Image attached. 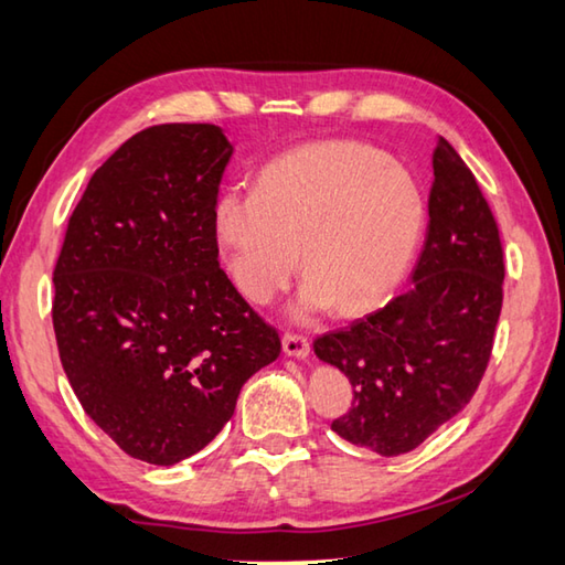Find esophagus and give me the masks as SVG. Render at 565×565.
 Masks as SVG:
<instances>
[{"label":"esophagus","mask_w":565,"mask_h":565,"mask_svg":"<svg viewBox=\"0 0 565 565\" xmlns=\"http://www.w3.org/2000/svg\"><path fill=\"white\" fill-rule=\"evenodd\" d=\"M281 343H284V353H286V355L306 358V355L311 353L309 338L301 335V333H289V331H286V333L281 335Z\"/></svg>","instance_id":"esophagus-1"}]
</instances>
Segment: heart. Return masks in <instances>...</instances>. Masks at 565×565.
Here are the masks:
<instances>
[{"mask_svg": "<svg viewBox=\"0 0 565 565\" xmlns=\"http://www.w3.org/2000/svg\"><path fill=\"white\" fill-rule=\"evenodd\" d=\"M425 224L417 182L355 140L301 146L271 160L254 192L230 190L214 230L239 291L269 303L299 266L294 313L373 309L407 271Z\"/></svg>", "mask_w": 565, "mask_h": 565, "instance_id": "heart-1", "label": "heart"}]
</instances>
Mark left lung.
<instances>
[{
	"mask_svg": "<svg viewBox=\"0 0 565 565\" xmlns=\"http://www.w3.org/2000/svg\"><path fill=\"white\" fill-rule=\"evenodd\" d=\"M425 247L413 286L313 351L353 385L331 429L383 457L413 452L477 393L504 301V252L477 178L445 138L433 156Z\"/></svg>",
	"mask_w": 565,
	"mask_h": 565,
	"instance_id": "8db88e82",
	"label": "left lung"
}]
</instances>
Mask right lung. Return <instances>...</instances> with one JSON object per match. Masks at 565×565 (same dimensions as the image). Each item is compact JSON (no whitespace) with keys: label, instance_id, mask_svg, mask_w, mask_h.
I'll return each mask as SVG.
<instances>
[{"label":"right lung","instance_id":"right-lung-1","mask_svg":"<svg viewBox=\"0 0 565 565\" xmlns=\"http://www.w3.org/2000/svg\"><path fill=\"white\" fill-rule=\"evenodd\" d=\"M232 142L210 122L132 136L88 180L54 269V333L86 415L158 467L198 455L281 338L220 266Z\"/></svg>","mask_w":565,"mask_h":565}]
</instances>
